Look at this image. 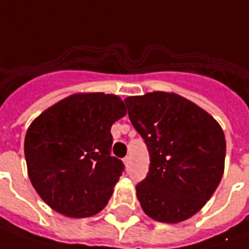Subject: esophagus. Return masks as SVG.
Returning <instances> with one entry per match:
<instances>
[{"label": "esophagus", "mask_w": 249, "mask_h": 249, "mask_svg": "<svg viewBox=\"0 0 249 249\" xmlns=\"http://www.w3.org/2000/svg\"><path fill=\"white\" fill-rule=\"evenodd\" d=\"M124 161H125V164H126V167L130 168V166H132V158H130V156H126V158L124 159Z\"/></svg>", "instance_id": "1"}]
</instances>
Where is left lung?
I'll return each instance as SVG.
<instances>
[{"label": "left lung", "mask_w": 249, "mask_h": 249, "mask_svg": "<svg viewBox=\"0 0 249 249\" xmlns=\"http://www.w3.org/2000/svg\"><path fill=\"white\" fill-rule=\"evenodd\" d=\"M147 144L149 170L136 186L144 213L177 224L202 209L220 185L227 142L220 124L191 101L154 91L125 98Z\"/></svg>", "instance_id": "1"}]
</instances>
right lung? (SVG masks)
<instances>
[{"mask_svg":"<svg viewBox=\"0 0 249 249\" xmlns=\"http://www.w3.org/2000/svg\"><path fill=\"white\" fill-rule=\"evenodd\" d=\"M125 114L117 95L86 93L59 101L29 125L28 175L50 208L83 218L107 206L124 171V163L110 155V128Z\"/></svg>","mask_w":249,"mask_h":249,"instance_id":"obj_1","label":"right lung"}]
</instances>
